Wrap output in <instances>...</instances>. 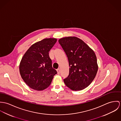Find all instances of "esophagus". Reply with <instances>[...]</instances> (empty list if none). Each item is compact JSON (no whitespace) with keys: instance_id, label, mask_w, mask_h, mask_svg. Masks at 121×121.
Listing matches in <instances>:
<instances>
[{"instance_id":"esophagus-1","label":"esophagus","mask_w":121,"mask_h":121,"mask_svg":"<svg viewBox=\"0 0 121 121\" xmlns=\"http://www.w3.org/2000/svg\"><path fill=\"white\" fill-rule=\"evenodd\" d=\"M56 70H57V74H60V69H59V68L57 69H56Z\"/></svg>"}]
</instances>
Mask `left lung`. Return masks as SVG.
<instances>
[{
	"instance_id": "obj_1",
	"label": "left lung",
	"mask_w": 121,
	"mask_h": 121,
	"mask_svg": "<svg viewBox=\"0 0 121 121\" xmlns=\"http://www.w3.org/2000/svg\"><path fill=\"white\" fill-rule=\"evenodd\" d=\"M69 61V70L65 85L73 91H81L87 87L94 80L98 70L94 51L83 41L74 37L60 39Z\"/></svg>"
}]
</instances>
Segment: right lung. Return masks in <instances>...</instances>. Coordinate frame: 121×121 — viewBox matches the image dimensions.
<instances>
[{"label": "right lung", "mask_w": 121, "mask_h": 121, "mask_svg": "<svg viewBox=\"0 0 121 121\" xmlns=\"http://www.w3.org/2000/svg\"><path fill=\"white\" fill-rule=\"evenodd\" d=\"M56 42L45 39L32 44L23 56L19 65L21 76L31 89L43 91L49 86L57 72L52 67L49 52Z\"/></svg>", "instance_id": "add662e5"}]
</instances>
